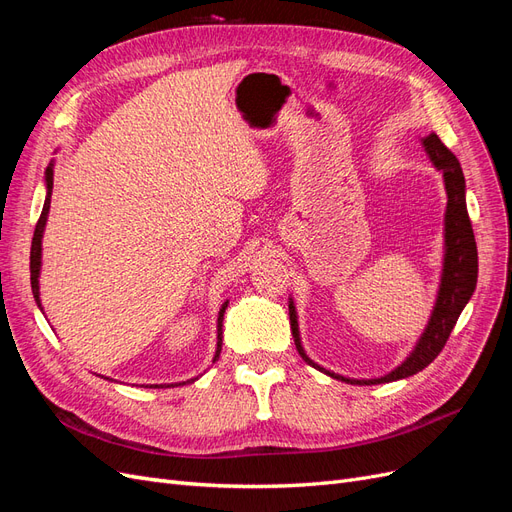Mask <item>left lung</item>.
I'll list each match as a JSON object with an SVG mask.
<instances>
[{"mask_svg":"<svg viewBox=\"0 0 512 512\" xmlns=\"http://www.w3.org/2000/svg\"><path fill=\"white\" fill-rule=\"evenodd\" d=\"M423 147L427 151L429 160L433 162L438 170H442L444 177V188H446V215H444V267H442V280L436 307H433L431 318L425 327V333L418 339V344L410 352L408 359L395 367L389 374L382 378H371V380H354L337 376L333 371L316 365L309 356L305 354L299 337V322L297 312H294V303H288L290 309V329L294 337V346H297L299 354L307 365H312L331 378H337L342 382L350 384H384V382H395L401 378H408L423 371L436 356L442 352L448 335L455 329L457 318L463 312V307L470 301L472 292L476 288V277H478V252H476V241H474V230L466 207V179H463V170L459 166V160L453 156V151H448L446 145L440 141L438 134H429L423 138Z\"/></svg>","mask_w":512,"mask_h":512,"instance_id":"1","label":"left lung"}]
</instances>
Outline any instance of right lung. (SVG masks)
Returning a JSON list of instances; mask_svg holds the SVG:
<instances>
[{
  "mask_svg": "<svg viewBox=\"0 0 512 512\" xmlns=\"http://www.w3.org/2000/svg\"><path fill=\"white\" fill-rule=\"evenodd\" d=\"M44 181H46V200H44V207L40 213V220L36 224L34 230V239H32V256H29V271H32V292H34V299L40 305V286H38V277H40V262H42V235H44V226H46V215H49V207H51V192H53V162L46 166V173H44ZM228 307V301L222 305L220 309V316H218V350H215L213 361L220 359V352H222V320H224V312ZM196 380V378H194ZM188 380V382H194ZM185 384V382H179ZM179 384H156V386H179ZM153 386V384H151Z\"/></svg>",
  "mask_w": 512,
  "mask_h": 512,
  "instance_id": "1",
  "label": "right lung"
}]
</instances>
